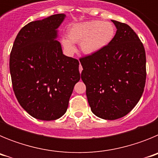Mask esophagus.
<instances>
[{"instance_id": "1", "label": "esophagus", "mask_w": 158, "mask_h": 158, "mask_svg": "<svg viewBox=\"0 0 158 158\" xmlns=\"http://www.w3.org/2000/svg\"><path fill=\"white\" fill-rule=\"evenodd\" d=\"M79 71H80V73H81V71H82V66H81V65H79Z\"/></svg>"}]
</instances>
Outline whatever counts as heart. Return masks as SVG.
Here are the masks:
<instances>
[{
	"mask_svg": "<svg viewBox=\"0 0 158 158\" xmlns=\"http://www.w3.org/2000/svg\"><path fill=\"white\" fill-rule=\"evenodd\" d=\"M115 36V27L109 22L91 20L76 23L68 30V38L62 40L65 51L73 54L76 51L73 43H80L82 53L93 55L100 52L107 47Z\"/></svg>",
	"mask_w": 158,
	"mask_h": 158,
	"instance_id": "b5f03b06",
	"label": "heart"
}]
</instances>
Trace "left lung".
<instances>
[{"label": "left lung", "instance_id": "8db88e82", "mask_svg": "<svg viewBox=\"0 0 158 158\" xmlns=\"http://www.w3.org/2000/svg\"><path fill=\"white\" fill-rule=\"evenodd\" d=\"M116 33L100 52L80 58L81 79L94 115L114 120L122 118L140 100L146 78V52L134 30L111 19Z\"/></svg>", "mask_w": 158, "mask_h": 158}]
</instances>
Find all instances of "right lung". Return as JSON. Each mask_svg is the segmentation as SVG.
Segmentation results:
<instances>
[{"instance_id": "right-lung-1", "label": "right lung", "mask_w": 158, "mask_h": 158, "mask_svg": "<svg viewBox=\"0 0 158 158\" xmlns=\"http://www.w3.org/2000/svg\"><path fill=\"white\" fill-rule=\"evenodd\" d=\"M65 14H55L25 25L12 46L9 60L12 88L18 102L32 117L55 120L65 113L79 62L62 53L56 40Z\"/></svg>"}]
</instances>
